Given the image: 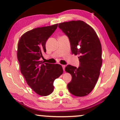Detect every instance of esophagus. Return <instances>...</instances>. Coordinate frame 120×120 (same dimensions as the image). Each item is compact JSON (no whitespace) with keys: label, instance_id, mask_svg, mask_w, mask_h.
<instances>
[{"label":"esophagus","instance_id":"obj_1","mask_svg":"<svg viewBox=\"0 0 120 120\" xmlns=\"http://www.w3.org/2000/svg\"><path fill=\"white\" fill-rule=\"evenodd\" d=\"M62 68H63V70L64 71L65 70V67H66V66L65 65H62Z\"/></svg>","mask_w":120,"mask_h":120}]
</instances>
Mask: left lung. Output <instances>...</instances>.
I'll return each instance as SVG.
<instances>
[{"instance_id": "1", "label": "left lung", "mask_w": 120, "mask_h": 120, "mask_svg": "<svg viewBox=\"0 0 120 120\" xmlns=\"http://www.w3.org/2000/svg\"><path fill=\"white\" fill-rule=\"evenodd\" d=\"M58 27L68 37L72 54L79 55V67L68 65L65 68L72 76L68 89L75 96H87L94 89L100 74L101 41L93 27L82 21L60 23Z\"/></svg>"}]
</instances>
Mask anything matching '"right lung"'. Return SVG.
<instances>
[{
  "label": "right lung",
  "instance_id": "obj_1",
  "mask_svg": "<svg viewBox=\"0 0 120 120\" xmlns=\"http://www.w3.org/2000/svg\"><path fill=\"white\" fill-rule=\"evenodd\" d=\"M58 24L37 27L21 37L17 45V56L21 73L26 83L38 95L46 96L52 93L54 80L63 73L60 64L40 60L46 52V43L56 30Z\"/></svg>",
  "mask_w": 120,
  "mask_h": 120
}]
</instances>
